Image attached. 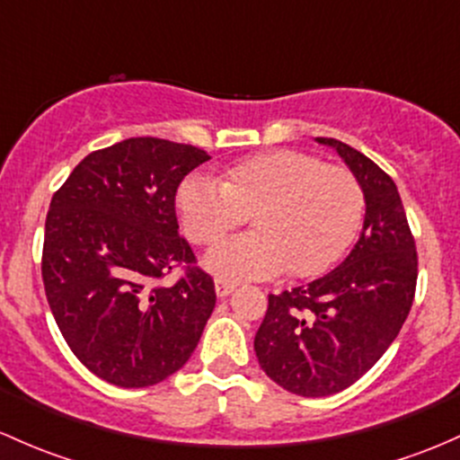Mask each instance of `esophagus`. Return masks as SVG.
<instances>
[{
    "mask_svg": "<svg viewBox=\"0 0 460 460\" xmlns=\"http://www.w3.org/2000/svg\"><path fill=\"white\" fill-rule=\"evenodd\" d=\"M235 284L231 282H225V279H216V295L217 297H226V295L234 293Z\"/></svg>",
    "mask_w": 460,
    "mask_h": 460,
    "instance_id": "esophagus-1",
    "label": "esophagus"
}]
</instances>
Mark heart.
Masks as SVG:
<instances>
[{"mask_svg": "<svg viewBox=\"0 0 460 460\" xmlns=\"http://www.w3.org/2000/svg\"><path fill=\"white\" fill-rule=\"evenodd\" d=\"M176 207L196 244L216 243L251 214L253 231L220 240L202 258L214 278L235 284L284 267L295 278L323 273L355 235L364 196L348 169L282 149L246 158L222 182L187 178Z\"/></svg>", "mask_w": 460, "mask_h": 460, "instance_id": "1", "label": "heart"}]
</instances>
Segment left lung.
<instances>
[{
	"label": "left lung",
	"mask_w": 460,
	"mask_h": 460,
	"mask_svg": "<svg viewBox=\"0 0 460 460\" xmlns=\"http://www.w3.org/2000/svg\"><path fill=\"white\" fill-rule=\"evenodd\" d=\"M332 147L364 191L366 216L344 262L306 287L269 295L255 357L270 379L299 396L346 390L399 335L417 288V249L393 178L335 138Z\"/></svg>",
	"instance_id": "1"
}]
</instances>
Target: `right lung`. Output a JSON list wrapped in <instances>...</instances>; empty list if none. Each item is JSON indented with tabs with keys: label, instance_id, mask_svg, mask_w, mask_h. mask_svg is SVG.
<instances>
[{
	"label": "right lung",
	"instance_id": "obj_1",
	"mask_svg": "<svg viewBox=\"0 0 460 460\" xmlns=\"http://www.w3.org/2000/svg\"><path fill=\"white\" fill-rule=\"evenodd\" d=\"M209 161L193 145L138 137L92 152L52 196L41 275L76 359L119 388L181 370L216 306L214 279L178 235L176 190ZM178 263L173 288L155 279Z\"/></svg>",
	"mask_w": 460,
	"mask_h": 460
}]
</instances>
